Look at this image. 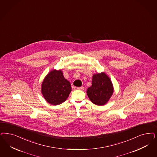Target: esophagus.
<instances>
[{
	"label": "esophagus",
	"instance_id": "34e87169",
	"mask_svg": "<svg viewBox=\"0 0 157 157\" xmlns=\"http://www.w3.org/2000/svg\"><path fill=\"white\" fill-rule=\"evenodd\" d=\"M78 90H84V87H77L76 88Z\"/></svg>",
	"mask_w": 157,
	"mask_h": 157
}]
</instances>
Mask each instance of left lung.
Listing matches in <instances>:
<instances>
[{
	"label": "left lung",
	"instance_id": "obj_1",
	"mask_svg": "<svg viewBox=\"0 0 157 157\" xmlns=\"http://www.w3.org/2000/svg\"><path fill=\"white\" fill-rule=\"evenodd\" d=\"M114 92L112 82L105 73L94 74L92 86L87 89V94L92 103L103 105L107 103Z\"/></svg>",
	"mask_w": 157,
	"mask_h": 157
}]
</instances>
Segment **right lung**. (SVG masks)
Wrapping results in <instances>:
<instances>
[{"label":"right lung","mask_w":157,"mask_h":157,"mask_svg":"<svg viewBox=\"0 0 157 157\" xmlns=\"http://www.w3.org/2000/svg\"><path fill=\"white\" fill-rule=\"evenodd\" d=\"M71 92L70 83L63 76L61 71H52L42 84V93L45 100L52 105L64 102Z\"/></svg>","instance_id":"right-lung-1"}]
</instances>
